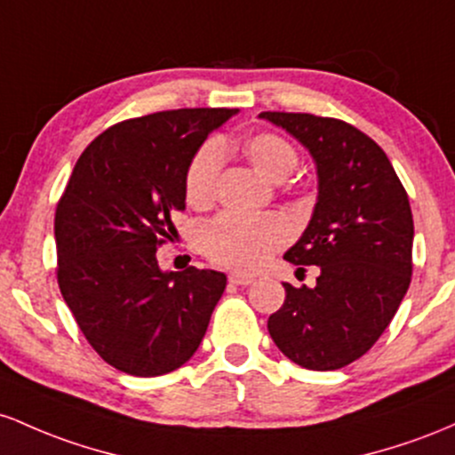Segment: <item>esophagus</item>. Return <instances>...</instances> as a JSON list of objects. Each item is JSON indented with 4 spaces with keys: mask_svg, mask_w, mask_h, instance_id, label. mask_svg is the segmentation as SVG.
I'll return each mask as SVG.
<instances>
[{
    "mask_svg": "<svg viewBox=\"0 0 455 455\" xmlns=\"http://www.w3.org/2000/svg\"><path fill=\"white\" fill-rule=\"evenodd\" d=\"M229 283L234 285H249L253 283V275H244V273H229Z\"/></svg>",
    "mask_w": 455,
    "mask_h": 455,
    "instance_id": "obj_1",
    "label": "esophagus"
}]
</instances>
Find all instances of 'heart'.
<instances>
[{"label":"heart","mask_w":455,"mask_h":455,"mask_svg":"<svg viewBox=\"0 0 455 455\" xmlns=\"http://www.w3.org/2000/svg\"><path fill=\"white\" fill-rule=\"evenodd\" d=\"M232 150L226 140L206 141L193 152L185 170V197L193 208L211 206L217 196L219 173L223 167V155ZM244 159L262 178L282 182L299 165V152L288 140L277 132H255L243 140ZM288 223L277 214L264 217H243L223 212L202 228V251L221 264L236 270H255L290 241Z\"/></svg>","instance_id":"b5f03b06"}]
</instances>
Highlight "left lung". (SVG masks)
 <instances>
[{
    "mask_svg": "<svg viewBox=\"0 0 455 455\" xmlns=\"http://www.w3.org/2000/svg\"><path fill=\"white\" fill-rule=\"evenodd\" d=\"M296 137L318 167V202L307 229L283 258L318 267L315 288L283 283V305L268 333L296 365L339 370L379 341L412 275V226L406 188L365 132L335 117L262 111Z\"/></svg>",
    "mask_w": 455,
    "mask_h": 455,
    "instance_id": "8db88e82",
    "label": "left lung"
}]
</instances>
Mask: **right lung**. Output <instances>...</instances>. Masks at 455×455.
Here are the masks:
<instances>
[{"mask_svg": "<svg viewBox=\"0 0 455 455\" xmlns=\"http://www.w3.org/2000/svg\"><path fill=\"white\" fill-rule=\"evenodd\" d=\"M236 109H172L100 132L55 208L58 283L100 359L152 379L185 365L206 333L226 275L163 273L156 249L185 211V170Z\"/></svg>", "mask_w": 455, "mask_h": 455, "instance_id": "add662e5", "label": "right lung"}]
</instances>
